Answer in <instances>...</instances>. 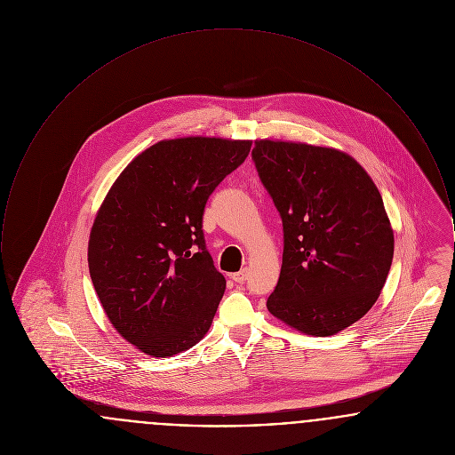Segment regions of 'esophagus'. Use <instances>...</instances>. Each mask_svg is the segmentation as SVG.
<instances>
[{
	"label": "esophagus",
	"mask_w": 455,
	"mask_h": 455,
	"mask_svg": "<svg viewBox=\"0 0 455 455\" xmlns=\"http://www.w3.org/2000/svg\"><path fill=\"white\" fill-rule=\"evenodd\" d=\"M232 278H234V282H245V280H247V269H240L238 273H234V275H232Z\"/></svg>",
	"instance_id": "1"
}]
</instances>
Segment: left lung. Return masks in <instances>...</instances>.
<instances>
[{
  "label": "left lung",
  "instance_id": "left-lung-1",
  "mask_svg": "<svg viewBox=\"0 0 455 455\" xmlns=\"http://www.w3.org/2000/svg\"><path fill=\"white\" fill-rule=\"evenodd\" d=\"M252 158L284 232L267 310L303 334H338L367 314L389 275L394 232L382 196L336 148L256 140Z\"/></svg>",
  "mask_w": 455,
  "mask_h": 455
}]
</instances>
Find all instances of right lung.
I'll use <instances>...</instances> for the list:
<instances>
[{"label":"right lung","instance_id":"obj_1","mask_svg":"<svg viewBox=\"0 0 455 455\" xmlns=\"http://www.w3.org/2000/svg\"><path fill=\"white\" fill-rule=\"evenodd\" d=\"M251 140L186 136L134 156L102 201L88 269L114 329L167 358L199 343L225 291L204 245V204L251 152Z\"/></svg>","mask_w":455,"mask_h":455}]
</instances>
